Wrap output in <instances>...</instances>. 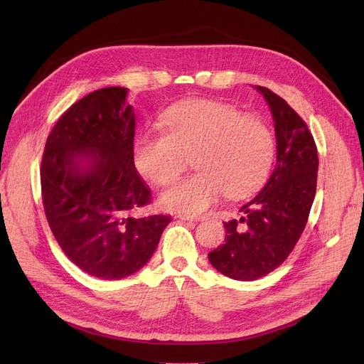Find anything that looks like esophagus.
Masks as SVG:
<instances>
[{
	"label": "esophagus",
	"mask_w": 364,
	"mask_h": 364,
	"mask_svg": "<svg viewBox=\"0 0 364 364\" xmlns=\"http://www.w3.org/2000/svg\"><path fill=\"white\" fill-rule=\"evenodd\" d=\"M178 218L184 220V221H202V220H205V217H195V215H188V214H178Z\"/></svg>",
	"instance_id": "esophagus-1"
}]
</instances>
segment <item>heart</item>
<instances>
[{"label":"heart","mask_w":364,"mask_h":364,"mask_svg":"<svg viewBox=\"0 0 364 364\" xmlns=\"http://www.w3.org/2000/svg\"><path fill=\"white\" fill-rule=\"evenodd\" d=\"M167 131L144 129L134 146L140 174L158 186L174 181L190 158L195 174L176 181L161 195L169 211L199 214L224 193L251 195L265 183L276 156L274 134L262 121L211 100L183 103L162 118Z\"/></svg>","instance_id":"obj_1"}]
</instances>
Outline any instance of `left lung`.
Returning a JSON list of instances; mask_svg holds the SVG:
<instances>
[{
  "label": "left lung",
  "mask_w": 364,
  "mask_h": 364,
  "mask_svg": "<svg viewBox=\"0 0 364 364\" xmlns=\"http://www.w3.org/2000/svg\"><path fill=\"white\" fill-rule=\"evenodd\" d=\"M257 90L273 113L277 164L261 192L242 205L240 218L224 223V243L208 254L220 273L235 280L259 279L289 257L307 224L317 187V147L307 124L276 92Z\"/></svg>",
  "instance_id": "1"
}]
</instances>
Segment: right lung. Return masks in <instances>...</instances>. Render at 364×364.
<instances>
[{
    "label": "right lung",
    "instance_id": "obj_1",
    "mask_svg": "<svg viewBox=\"0 0 364 364\" xmlns=\"http://www.w3.org/2000/svg\"><path fill=\"white\" fill-rule=\"evenodd\" d=\"M127 94L107 87L73 103L41 161L43 205L57 243L82 272L105 280L140 270L171 221L134 215L151 195L134 165L136 118Z\"/></svg>",
    "mask_w": 364,
    "mask_h": 364
}]
</instances>
